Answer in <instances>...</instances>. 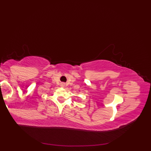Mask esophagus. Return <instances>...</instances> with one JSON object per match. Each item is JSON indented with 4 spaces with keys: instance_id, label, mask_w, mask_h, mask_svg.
<instances>
[{
    "instance_id": "obj_1",
    "label": "esophagus",
    "mask_w": 151,
    "mask_h": 151,
    "mask_svg": "<svg viewBox=\"0 0 151 151\" xmlns=\"http://www.w3.org/2000/svg\"><path fill=\"white\" fill-rule=\"evenodd\" d=\"M61 86H62V87H64V86H65V84H61Z\"/></svg>"
}]
</instances>
